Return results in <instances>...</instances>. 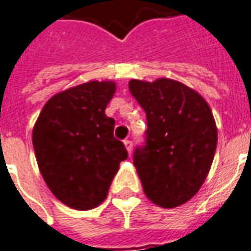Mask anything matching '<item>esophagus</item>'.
<instances>
[{"label":"esophagus","mask_w":251,"mask_h":251,"mask_svg":"<svg viewBox=\"0 0 251 251\" xmlns=\"http://www.w3.org/2000/svg\"><path fill=\"white\" fill-rule=\"evenodd\" d=\"M124 145H125L127 153L130 154L131 151H133V142H131L130 140H125V141H124Z\"/></svg>","instance_id":"1"}]
</instances>
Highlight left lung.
I'll return each instance as SVG.
<instances>
[{
    "label": "left lung",
    "instance_id": "left-lung-1",
    "mask_svg": "<svg viewBox=\"0 0 251 251\" xmlns=\"http://www.w3.org/2000/svg\"><path fill=\"white\" fill-rule=\"evenodd\" d=\"M129 90L147 113V145L133 154L144 192L163 208L179 207L210 172L218 142L212 111L198 91L168 77L131 79Z\"/></svg>",
    "mask_w": 251,
    "mask_h": 251
}]
</instances>
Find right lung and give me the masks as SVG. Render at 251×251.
Returning <instances> with one entry per match:
<instances>
[{
    "label": "right lung",
    "instance_id": "obj_1",
    "mask_svg": "<svg viewBox=\"0 0 251 251\" xmlns=\"http://www.w3.org/2000/svg\"><path fill=\"white\" fill-rule=\"evenodd\" d=\"M117 84L90 80L55 94L41 110L32 131L43 179L63 204L95 208L127 158L114 136V120L104 114Z\"/></svg>",
    "mask_w": 251,
    "mask_h": 251
}]
</instances>
